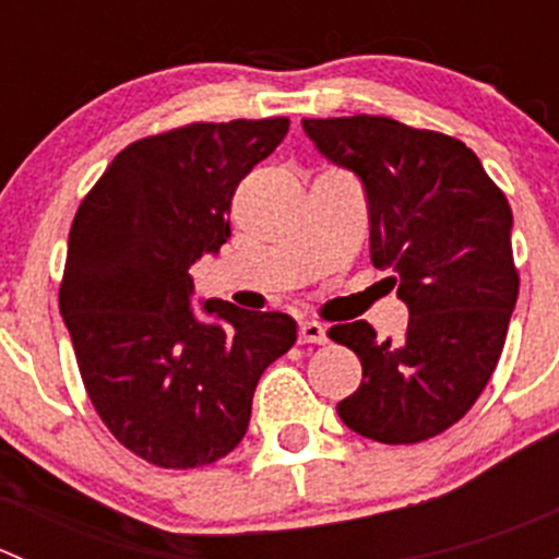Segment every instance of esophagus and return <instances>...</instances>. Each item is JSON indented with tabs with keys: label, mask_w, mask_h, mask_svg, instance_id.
Instances as JSON below:
<instances>
[{
	"label": "esophagus",
	"mask_w": 559,
	"mask_h": 559,
	"mask_svg": "<svg viewBox=\"0 0 559 559\" xmlns=\"http://www.w3.org/2000/svg\"><path fill=\"white\" fill-rule=\"evenodd\" d=\"M300 343H326V330L319 324V321H302L300 324Z\"/></svg>",
	"instance_id": "esophagus-1"
}]
</instances>
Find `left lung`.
I'll use <instances>...</instances> for the list:
<instances>
[{
    "mask_svg": "<svg viewBox=\"0 0 559 559\" xmlns=\"http://www.w3.org/2000/svg\"><path fill=\"white\" fill-rule=\"evenodd\" d=\"M302 129L362 180L370 262L392 267L411 313L403 341H379L368 321L330 326L362 362V384L337 416L392 447L441 436L495 373L520 295L509 200L449 134L386 116L302 118Z\"/></svg>",
    "mask_w": 559,
    "mask_h": 559,
    "instance_id": "1",
    "label": "left lung"
}]
</instances>
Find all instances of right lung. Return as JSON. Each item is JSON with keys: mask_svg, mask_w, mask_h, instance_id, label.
I'll use <instances>...</instances> for the list:
<instances>
[{"mask_svg": "<svg viewBox=\"0 0 559 559\" xmlns=\"http://www.w3.org/2000/svg\"><path fill=\"white\" fill-rule=\"evenodd\" d=\"M289 118L197 121L129 143L83 197L59 311L99 419L156 467H202L243 441L253 389L297 341L286 313L189 306V267L229 238L235 189Z\"/></svg>", "mask_w": 559, "mask_h": 559, "instance_id": "obj_1", "label": "right lung"}]
</instances>
